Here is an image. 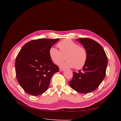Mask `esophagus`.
Here are the masks:
<instances>
[{
  "label": "esophagus",
  "mask_w": 121,
  "mask_h": 121,
  "mask_svg": "<svg viewBox=\"0 0 121 121\" xmlns=\"http://www.w3.org/2000/svg\"><path fill=\"white\" fill-rule=\"evenodd\" d=\"M59 70H60V71L62 72V71H63L64 70H65V69H63V68H60L59 69Z\"/></svg>",
  "instance_id": "esophagus-1"
}]
</instances>
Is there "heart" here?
I'll list each match as a JSON object with an SVG mask.
<instances>
[{"label":"heart","mask_w":121,"mask_h":121,"mask_svg":"<svg viewBox=\"0 0 121 121\" xmlns=\"http://www.w3.org/2000/svg\"><path fill=\"white\" fill-rule=\"evenodd\" d=\"M60 50L51 47L49 54L51 60L56 64H59L66 56L67 60L60 64L64 68H74L80 69L85 65L88 57V53L85 47L80 46L78 44L69 39H65L57 44Z\"/></svg>","instance_id":"obj_1"}]
</instances>
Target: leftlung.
<instances>
[{
  "instance_id": "obj_1",
  "label": "left lung",
  "mask_w": 121,
  "mask_h": 121,
  "mask_svg": "<svg viewBox=\"0 0 121 121\" xmlns=\"http://www.w3.org/2000/svg\"><path fill=\"white\" fill-rule=\"evenodd\" d=\"M86 49L87 60L82 69L73 72V77L69 82L72 89L81 93L96 90L104 79L108 60L103 47L94 40L88 38L77 39Z\"/></svg>"
}]
</instances>
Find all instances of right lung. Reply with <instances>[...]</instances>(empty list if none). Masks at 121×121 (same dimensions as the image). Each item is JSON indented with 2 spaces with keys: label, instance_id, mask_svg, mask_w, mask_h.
I'll list each match as a JSON object with an SVG mask.
<instances>
[{
  "label": "right lung",
  "instance_id": "1",
  "mask_svg": "<svg viewBox=\"0 0 121 121\" xmlns=\"http://www.w3.org/2000/svg\"><path fill=\"white\" fill-rule=\"evenodd\" d=\"M59 39H38L26 43L16 57V77L26 92L33 96L48 89L51 78L59 68L53 64L49 49Z\"/></svg>",
  "mask_w": 121,
  "mask_h": 121
}]
</instances>
